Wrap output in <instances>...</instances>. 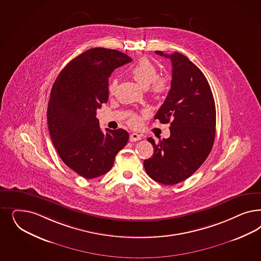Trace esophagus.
<instances>
[{
  "instance_id": "1",
  "label": "esophagus",
  "mask_w": 261,
  "mask_h": 261,
  "mask_svg": "<svg viewBox=\"0 0 261 261\" xmlns=\"http://www.w3.org/2000/svg\"><path fill=\"white\" fill-rule=\"evenodd\" d=\"M141 139H142V135H138L137 133H134V134L129 135V141H132V142L138 141V140H141Z\"/></svg>"
}]
</instances>
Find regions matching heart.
I'll use <instances>...</instances> for the list:
<instances>
[{
  "label": "heart",
  "instance_id": "obj_1",
  "mask_svg": "<svg viewBox=\"0 0 261 261\" xmlns=\"http://www.w3.org/2000/svg\"><path fill=\"white\" fill-rule=\"evenodd\" d=\"M130 75L141 86L145 88L150 86L151 93L154 96H162L168 92L170 85L167 79L158 76V69L151 60L147 58H142L138 60V62L130 69ZM116 84V80L111 81L109 87L110 93L114 92ZM138 119L136 116L132 118L130 123L133 125H136Z\"/></svg>",
  "mask_w": 261,
  "mask_h": 261
}]
</instances>
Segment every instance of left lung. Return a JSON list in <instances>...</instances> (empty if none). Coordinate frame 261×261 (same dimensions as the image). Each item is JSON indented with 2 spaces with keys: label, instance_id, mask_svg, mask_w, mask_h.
I'll return each mask as SVG.
<instances>
[{
  "label": "left lung",
  "instance_id": "obj_1",
  "mask_svg": "<svg viewBox=\"0 0 261 261\" xmlns=\"http://www.w3.org/2000/svg\"><path fill=\"white\" fill-rule=\"evenodd\" d=\"M155 54L171 59L172 81L166 100L154 120L170 123V137L153 147L144 160L149 177L162 185H177L192 176L208 156L215 138L216 110L211 86L202 71L180 53Z\"/></svg>",
  "mask_w": 261,
  "mask_h": 261
}]
</instances>
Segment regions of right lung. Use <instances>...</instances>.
Returning a JSON list of instances; mask_svg holds the SVG:
<instances>
[{
	"label": "right lung",
	"mask_w": 261,
	"mask_h": 261,
	"mask_svg": "<svg viewBox=\"0 0 261 261\" xmlns=\"http://www.w3.org/2000/svg\"><path fill=\"white\" fill-rule=\"evenodd\" d=\"M130 61L122 51L93 48L72 59L51 87L47 110L51 141L62 161L85 178L108 173L127 143L125 129L101 132L96 110L109 100L111 73Z\"/></svg>",
	"instance_id": "obj_1"
}]
</instances>
